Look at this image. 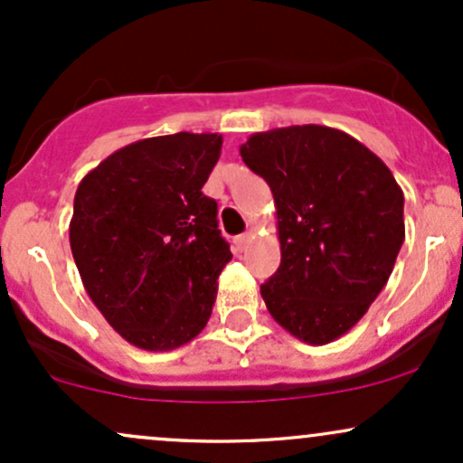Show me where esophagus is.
I'll return each mask as SVG.
<instances>
[{
  "label": "esophagus",
  "instance_id": "34e87169",
  "mask_svg": "<svg viewBox=\"0 0 463 463\" xmlns=\"http://www.w3.org/2000/svg\"><path fill=\"white\" fill-rule=\"evenodd\" d=\"M250 241H252V235H250V232H243V235L235 237V241H232V246H235V252H239V254L246 252Z\"/></svg>",
  "mask_w": 463,
  "mask_h": 463
}]
</instances>
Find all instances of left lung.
I'll list each match as a JSON object with an SVG mask.
<instances>
[{
	"label": "left lung",
	"instance_id": "left-lung-1",
	"mask_svg": "<svg viewBox=\"0 0 463 463\" xmlns=\"http://www.w3.org/2000/svg\"><path fill=\"white\" fill-rule=\"evenodd\" d=\"M269 184L280 265L261 285L285 331L313 346L342 337L381 294L405 241L402 189L364 143L328 126L257 132L239 147Z\"/></svg>",
	"mask_w": 463,
	"mask_h": 463
}]
</instances>
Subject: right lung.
<instances>
[{
    "label": "right lung",
    "instance_id": "1",
    "mask_svg": "<svg viewBox=\"0 0 463 463\" xmlns=\"http://www.w3.org/2000/svg\"><path fill=\"white\" fill-rule=\"evenodd\" d=\"M222 135L176 132L130 143L78 184L69 243L93 305L126 342L174 350L209 322L232 254L202 187Z\"/></svg>",
    "mask_w": 463,
    "mask_h": 463
}]
</instances>
